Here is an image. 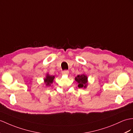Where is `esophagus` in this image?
Listing matches in <instances>:
<instances>
[{"label":"esophagus","mask_w":133,"mask_h":133,"mask_svg":"<svg viewBox=\"0 0 133 133\" xmlns=\"http://www.w3.org/2000/svg\"><path fill=\"white\" fill-rule=\"evenodd\" d=\"M62 73H63V74H69V72L68 70H64V71H63V72H62Z\"/></svg>","instance_id":"obj_1"}]
</instances>
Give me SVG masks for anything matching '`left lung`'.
<instances>
[{
	"instance_id": "1",
	"label": "left lung",
	"mask_w": 133,
	"mask_h": 133,
	"mask_svg": "<svg viewBox=\"0 0 133 133\" xmlns=\"http://www.w3.org/2000/svg\"><path fill=\"white\" fill-rule=\"evenodd\" d=\"M75 80L78 83L79 88H82V87H85L87 86V77L85 74H82V75H78L76 78Z\"/></svg>"
}]
</instances>
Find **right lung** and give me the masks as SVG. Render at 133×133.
<instances>
[{
    "label": "right lung",
    "mask_w": 133,
    "mask_h": 133,
    "mask_svg": "<svg viewBox=\"0 0 133 133\" xmlns=\"http://www.w3.org/2000/svg\"><path fill=\"white\" fill-rule=\"evenodd\" d=\"M55 76H50L47 74L46 78L44 79V82L46 84V86H50L51 83H53Z\"/></svg>",
    "instance_id": "add662e5"
}]
</instances>
